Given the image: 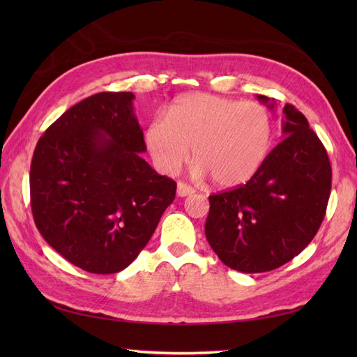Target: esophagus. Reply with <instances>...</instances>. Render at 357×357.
Wrapping results in <instances>:
<instances>
[{
    "label": "esophagus",
    "instance_id": "1",
    "mask_svg": "<svg viewBox=\"0 0 357 357\" xmlns=\"http://www.w3.org/2000/svg\"><path fill=\"white\" fill-rule=\"evenodd\" d=\"M176 193L178 196H181V198H184V196H190L195 193V188L187 185L185 183H178V188H176Z\"/></svg>",
    "mask_w": 357,
    "mask_h": 357
}]
</instances>
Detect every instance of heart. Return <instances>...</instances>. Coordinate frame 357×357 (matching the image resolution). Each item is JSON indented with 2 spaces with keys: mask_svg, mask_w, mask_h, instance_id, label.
I'll use <instances>...</instances> for the list:
<instances>
[{
  "mask_svg": "<svg viewBox=\"0 0 357 357\" xmlns=\"http://www.w3.org/2000/svg\"><path fill=\"white\" fill-rule=\"evenodd\" d=\"M146 144L161 173H178L192 149L196 176L208 174L216 187L233 188L252 179L267 158L271 119L256 102L190 93L170 105L165 119L151 121Z\"/></svg>",
  "mask_w": 357,
  "mask_h": 357,
  "instance_id": "b5f03b06",
  "label": "heart"
}]
</instances>
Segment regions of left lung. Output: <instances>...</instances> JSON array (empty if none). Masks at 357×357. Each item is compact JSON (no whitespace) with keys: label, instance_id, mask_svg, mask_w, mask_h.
<instances>
[{"label":"left lung","instance_id":"8db88e82","mask_svg":"<svg viewBox=\"0 0 357 357\" xmlns=\"http://www.w3.org/2000/svg\"><path fill=\"white\" fill-rule=\"evenodd\" d=\"M257 100L270 101L264 95ZM282 112L284 139L255 176L208 196V244L227 267L242 273L270 271L291 261L313 241L327 211V150L294 105L285 104Z\"/></svg>","mask_w":357,"mask_h":357}]
</instances>
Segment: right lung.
<instances>
[{"instance_id":"1","label":"right lung","mask_w":357,"mask_h":357,"mask_svg":"<svg viewBox=\"0 0 357 357\" xmlns=\"http://www.w3.org/2000/svg\"><path fill=\"white\" fill-rule=\"evenodd\" d=\"M132 92H101L64 112L38 141L30 206L45 242L96 275L128 267L176 195L147 150Z\"/></svg>"}]
</instances>
